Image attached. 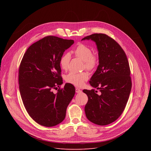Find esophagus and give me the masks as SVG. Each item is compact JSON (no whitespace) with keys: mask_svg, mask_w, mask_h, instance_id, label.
Instances as JSON below:
<instances>
[{"mask_svg":"<svg viewBox=\"0 0 151 151\" xmlns=\"http://www.w3.org/2000/svg\"><path fill=\"white\" fill-rule=\"evenodd\" d=\"M75 91H76V93H80L82 92V91H81L79 88H76L75 89Z\"/></svg>","mask_w":151,"mask_h":151,"instance_id":"esophagus-1","label":"esophagus"}]
</instances>
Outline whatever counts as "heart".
Here are the masks:
<instances>
[{
  "label": "heart",
  "mask_w": 151,
  "mask_h": 151,
  "mask_svg": "<svg viewBox=\"0 0 151 151\" xmlns=\"http://www.w3.org/2000/svg\"><path fill=\"white\" fill-rule=\"evenodd\" d=\"M75 55L76 57L83 61V68L89 71L94 70L99 63V57L96 54L93 53L92 49L87 45L79 44L75 49ZM71 54L69 52L64 53L60 59V64L62 69L67 70L69 68ZM89 75L87 72L76 73L70 72L66 76V81L76 86L81 87L88 79Z\"/></svg>",
  "instance_id": "1"
}]
</instances>
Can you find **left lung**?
I'll use <instances>...</instances> for the list:
<instances>
[{"label":"left lung","instance_id":"1","mask_svg":"<svg viewBox=\"0 0 151 151\" xmlns=\"http://www.w3.org/2000/svg\"><path fill=\"white\" fill-rule=\"evenodd\" d=\"M96 42L99 64L90 83L101 92L83 90L88 96L85 106L87 119L99 125L116 121L123 112L132 90L130 69L126 54L112 37L103 33H94L83 40Z\"/></svg>","mask_w":151,"mask_h":151}]
</instances>
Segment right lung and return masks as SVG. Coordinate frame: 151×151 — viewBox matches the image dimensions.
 <instances>
[{
    "mask_svg": "<svg viewBox=\"0 0 151 151\" xmlns=\"http://www.w3.org/2000/svg\"><path fill=\"white\" fill-rule=\"evenodd\" d=\"M73 43V40L46 36L30 46L21 61V97L29 115L42 126L53 127L61 122L75 94V87L69 83L53 93L63 83L60 59Z\"/></svg>",
    "mask_w": 151,
    "mask_h": 151,
    "instance_id": "1",
    "label": "right lung"
}]
</instances>
